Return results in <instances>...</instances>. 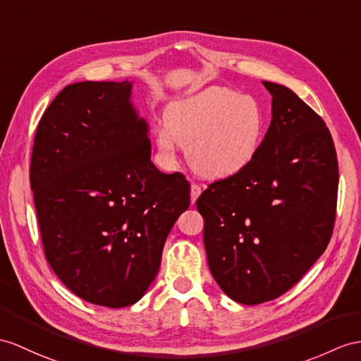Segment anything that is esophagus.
Segmentation results:
<instances>
[{
	"instance_id": "esophagus-1",
	"label": "esophagus",
	"mask_w": 361,
	"mask_h": 361,
	"mask_svg": "<svg viewBox=\"0 0 361 361\" xmlns=\"http://www.w3.org/2000/svg\"><path fill=\"white\" fill-rule=\"evenodd\" d=\"M202 192V188L197 185V183H192L191 188H190V199H191V204H195V202L197 200V197L200 196Z\"/></svg>"
}]
</instances>
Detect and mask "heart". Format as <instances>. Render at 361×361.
<instances>
[{"mask_svg": "<svg viewBox=\"0 0 361 361\" xmlns=\"http://www.w3.org/2000/svg\"><path fill=\"white\" fill-rule=\"evenodd\" d=\"M267 130L262 104L250 94L209 87L171 102L156 142L165 154L185 148L192 171L205 179H228L256 159Z\"/></svg>", "mask_w": 361, "mask_h": 361, "instance_id": "b5f03b06", "label": "heart"}]
</instances>
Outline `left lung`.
<instances>
[{
	"instance_id": "8db88e82",
	"label": "left lung",
	"mask_w": 361,
	"mask_h": 361,
	"mask_svg": "<svg viewBox=\"0 0 361 361\" xmlns=\"http://www.w3.org/2000/svg\"><path fill=\"white\" fill-rule=\"evenodd\" d=\"M262 84L272 118L256 159L196 202L211 274L242 305L277 298L306 274L331 240L338 191L323 119L288 87Z\"/></svg>"
}]
</instances>
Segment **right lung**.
Here are the masks:
<instances>
[{"instance_id":"obj_1","label":"right lung","mask_w":361,"mask_h":361,"mask_svg":"<svg viewBox=\"0 0 361 361\" xmlns=\"http://www.w3.org/2000/svg\"><path fill=\"white\" fill-rule=\"evenodd\" d=\"M133 82H75L44 111L30 187L51 269L82 300L124 307L159 271L164 243L190 207V183L152 162Z\"/></svg>"}]
</instances>
